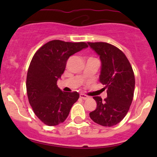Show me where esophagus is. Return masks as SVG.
Instances as JSON below:
<instances>
[{"mask_svg":"<svg viewBox=\"0 0 157 157\" xmlns=\"http://www.w3.org/2000/svg\"><path fill=\"white\" fill-rule=\"evenodd\" d=\"M80 97L81 98V99H87L88 98H89L88 96H86V95H85V94H82V93H81V94L80 95Z\"/></svg>","mask_w":157,"mask_h":157,"instance_id":"esophagus-1","label":"esophagus"}]
</instances>
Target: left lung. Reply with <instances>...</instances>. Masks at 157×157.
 I'll return each instance as SVG.
<instances>
[{
	"mask_svg": "<svg viewBox=\"0 0 157 157\" xmlns=\"http://www.w3.org/2000/svg\"><path fill=\"white\" fill-rule=\"evenodd\" d=\"M99 56V82L107 89V98L94 96L97 106L90 113L94 122L112 127L127 115L134 97L135 79L131 64L120 49L106 42H87Z\"/></svg>",
	"mask_w": 157,
	"mask_h": 157,
	"instance_id": "left-lung-1",
	"label": "left lung"
}]
</instances>
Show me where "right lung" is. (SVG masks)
Listing matches in <instances>:
<instances>
[{"mask_svg": "<svg viewBox=\"0 0 157 157\" xmlns=\"http://www.w3.org/2000/svg\"><path fill=\"white\" fill-rule=\"evenodd\" d=\"M87 47L85 42L52 40L33 56L27 72L26 90L33 112L44 124L55 126L64 122L79 99L77 92L61 91L57 81L69 57Z\"/></svg>", "mask_w": 157, "mask_h": 157, "instance_id": "1", "label": "right lung"}]
</instances>
